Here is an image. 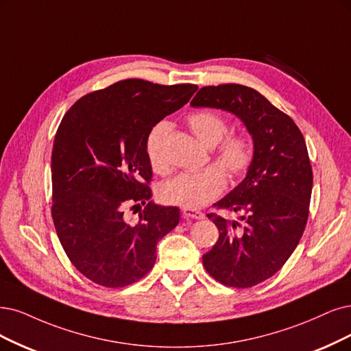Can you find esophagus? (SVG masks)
I'll return each mask as SVG.
<instances>
[{
	"instance_id": "obj_1",
	"label": "esophagus",
	"mask_w": 351,
	"mask_h": 351,
	"mask_svg": "<svg viewBox=\"0 0 351 351\" xmlns=\"http://www.w3.org/2000/svg\"><path fill=\"white\" fill-rule=\"evenodd\" d=\"M182 215L185 218H192V219H204L205 218V214L202 211L192 210V208H184Z\"/></svg>"
}]
</instances>
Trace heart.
<instances>
[{"instance_id":"1","label":"heart","mask_w":351,"mask_h":351,"mask_svg":"<svg viewBox=\"0 0 351 351\" xmlns=\"http://www.w3.org/2000/svg\"><path fill=\"white\" fill-rule=\"evenodd\" d=\"M186 123L206 147L217 166H206L197 172H184L169 179L159 189L163 202L184 208H201L215 199L227 185V176L241 179L254 160V145L247 134L228 133V120L215 110H199L188 115ZM171 132L167 121L156 123L146 137V154L154 172L165 173V141Z\"/></svg>"}]
</instances>
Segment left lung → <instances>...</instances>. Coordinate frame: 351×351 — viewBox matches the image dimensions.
<instances>
[{"mask_svg": "<svg viewBox=\"0 0 351 351\" xmlns=\"http://www.w3.org/2000/svg\"><path fill=\"white\" fill-rule=\"evenodd\" d=\"M191 106L236 114L253 137L254 160L247 176L214 205L243 213L241 221L208 214L219 237L202 256L205 270L217 282L252 288L280 270L304 234L313 192L304 136L288 114L240 84L204 86Z\"/></svg>", "mask_w": 351, "mask_h": 351, "instance_id": "obj_1", "label": "left lung"}]
</instances>
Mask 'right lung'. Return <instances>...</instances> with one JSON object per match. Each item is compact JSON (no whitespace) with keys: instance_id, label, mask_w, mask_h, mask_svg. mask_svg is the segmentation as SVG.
<instances>
[{"instance_id":"add662e5","label":"right lung","mask_w":351,"mask_h":351,"mask_svg":"<svg viewBox=\"0 0 351 351\" xmlns=\"http://www.w3.org/2000/svg\"><path fill=\"white\" fill-rule=\"evenodd\" d=\"M197 89L133 77L84 95L63 115L51 152V217L71 263L94 283L124 288L146 276L156 244L178 226L176 206L150 201L146 137ZM140 204L139 221L130 223L125 210Z\"/></svg>"}]
</instances>
